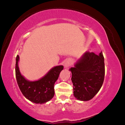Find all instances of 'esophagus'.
I'll return each mask as SVG.
<instances>
[{
  "label": "esophagus",
  "mask_w": 125,
  "mask_h": 125,
  "mask_svg": "<svg viewBox=\"0 0 125 125\" xmlns=\"http://www.w3.org/2000/svg\"><path fill=\"white\" fill-rule=\"evenodd\" d=\"M71 61H66L65 62L64 66H65V68L69 67V66H71Z\"/></svg>",
  "instance_id": "obj_1"
}]
</instances>
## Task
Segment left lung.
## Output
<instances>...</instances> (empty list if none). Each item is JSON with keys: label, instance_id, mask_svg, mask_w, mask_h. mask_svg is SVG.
<instances>
[{"label": "left lung", "instance_id": "1", "mask_svg": "<svg viewBox=\"0 0 125 125\" xmlns=\"http://www.w3.org/2000/svg\"><path fill=\"white\" fill-rule=\"evenodd\" d=\"M73 94L80 101H89L98 93L105 77L104 57L100 54L86 52L71 68Z\"/></svg>", "mask_w": 125, "mask_h": 125}]
</instances>
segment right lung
<instances>
[{
    "label": "right lung",
    "mask_w": 125,
    "mask_h": 125,
    "mask_svg": "<svg viewBox=\"0 0 125 125\" xmlns=\"http://www.w3.org/2000/svg\"><path fill=\"white\" fill-rule=\"evenodd\" d=\"M19 56L17 55L15 64V74L18 86L25 98L35 104H44L54 96V83L59 78L62 65L53 68L45 76L36 81H29L20 74L18 65Z\"/></svg>",
    "instance_id": "1"
}]
</instances>
